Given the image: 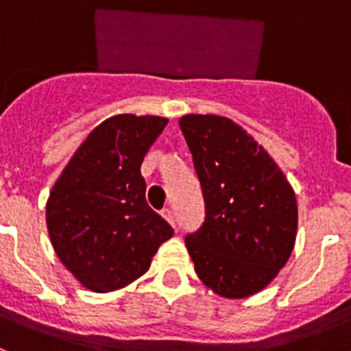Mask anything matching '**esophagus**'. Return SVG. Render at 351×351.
<instances>
[{
    "label": "esophagus",
    "instance_id": "esophagus-1",
    "mask_svg": "<svg viewBox=\"0 0 351 351\" xmlns=\"http://www.w3.org/2000/svg\"><path fill=\"white\" fill-rule=\"evenodd\" d=\"M161 216L167 219V221L170 223L172 226H176V218H173V210L169 209V207H165V209L161 210Z\"/></svg>",
    "mask_w": 351,
    "mask_h": 351
}]
</instances>
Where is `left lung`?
<instances>
[{
    "label": "left lung",
    "mask_w": 351,
    "mask_h": 351,
    "mask_svg": "<svg viewBox=\"0 0 351 351\" xmlns=\"http://www.w3.org/2000/svg\"><path fill=\"white\" fill-rule=\"evenodd\" d=\"M179 126L206 204L202 226L184 241L195 271L218 295H253L290 258L295 193L267 151L228 117L188 114Z\"/></svg>",
    "instance_id": "1"
}]
</instances>
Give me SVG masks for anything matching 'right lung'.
<instances>
[{"mask_svg": "<svg viewBox=\"0 0 351 351\" xmlns=\"http://www.w3.org/2000/svg\"><path fill=\"white\" fill-rule=\"evenodd\" d=\"M169 119L119 114L82 142L47 200L56 255L88 290L126 287L173 235L145 200L141 165Z\"/></svg>", "mask_w": 351, "mask_h": 351, "instance_id": "add662e5", "label": "right lung"}]
</instances>
